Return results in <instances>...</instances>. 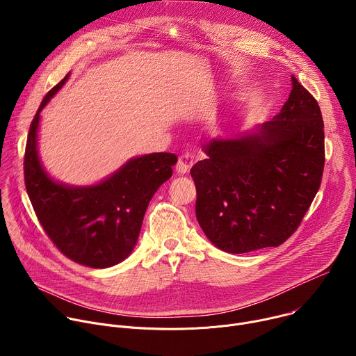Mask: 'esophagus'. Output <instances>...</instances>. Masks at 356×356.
<instances>
[{
  "label": "esophagus",
  "mask_w": 356,
  "mask_h": 356,
  "mask_svg": "<svg viewBox=\"0 0 356 356\" xmlns=\"http://www.w3.org/2000/svg\"><path fill=\"white\" fill-rule=\"evenodd\" d=\"M191 166H193V159H191V156H190V155H183V156L179 159L177 165H176V172H177L179 175H187V173L190 172Z\"/></svg>",
  "instance_id": "1"
}]
</instances>
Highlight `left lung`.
I'll list each match as a JSON object with an SVG mask.
<instances>
[{"mask_svg":"<svg viewBox=\"0 0 356 356\" xmlns=\"http://www.w3.org/2000/svg\"><path fill=\"white\" fill-rule=\"evenodd\" d=\"M207 159L190 170L197 221L228 253L282 245L320 188L324 124L318 103L291 76V91L273 120L202 145Z\"/></svg>","mask_w":356,"mask_h":356,"instance_id":"1","label":"left lung"}]
</instances>
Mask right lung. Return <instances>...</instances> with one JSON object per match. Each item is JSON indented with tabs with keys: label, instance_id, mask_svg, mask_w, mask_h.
<instances>
[{
	"label": "right lung",
	"instance_id": "add662e5",
	"mask_svg": "<svg viewBox=\"0 0 356 356\" xmlns=\"http://www.w3.org/2000/svg\"><path fill=\"white\" fill-rule=\"evenodd\" d=\"M69 77L70 73L46 94L31 124L25 186L39 222L65 255L80 265L106 269L132 253L149 201L172 177L177 156L168 152L136 156L106 179L86 186L50 176L38 149L40 113Z\"/></svg>",
	"mask_w": 356,
	"mask_h": 356
}]
</instances>
